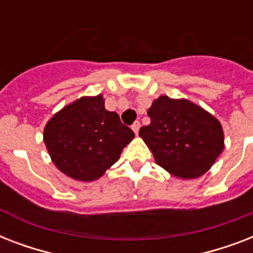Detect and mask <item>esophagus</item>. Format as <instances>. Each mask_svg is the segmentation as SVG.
<instances>
[{"label": "esophagus", "mask_w": 253, "mask_h": 253, "mask_svg": "<svg viewBox=\"0 0 253 253\" xmlns=\"http://www.w3.org/2000/svg\"><path fill=\"white\" fill-rule=\"evenodd\" d=\"M139 127H140V123H139V122H134V125L131 126V128H132V131H134L135 134H138Z\"/></svg>", "instance_id": "esophagus-1"}]
</instances>
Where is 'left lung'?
<instances>
[{
	"instance_id": "1",
	"label": "left lung",
	"mask_w": 253,
	"mask_h": 253,
	"mask_svg": "<svg viewBox=\"0 0 253 253\" xmlns=\"http://www.w3.org/2000/svg\"><path fill=\"white\" fill-rule=\"evenodd\" d=\"M147 114L151 123L139 130V136L154 154L156 164L172 176L181 180L201 177L222 154V125L192 101L160 95Z\"/></svg>"
}]
</instances>
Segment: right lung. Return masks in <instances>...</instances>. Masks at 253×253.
<instances>
[{
	"instance_id": "add662e5",
	"label": "right lung",
	"mask_w": 253,
	"mask_h": 253,
	"mask_svg": "<svg viewBox=\"0 0 253 253\" xmlns=\"http://www.w3.org/2000/svg\"><path fill=\"white\" fill-rule=\"evenodd\" d=\"M135 138L119 115L105 109L102 94L86 95L53 114L43 140L56 168L77 181L98 180Z\"/></svg>"
}]
</instances>
